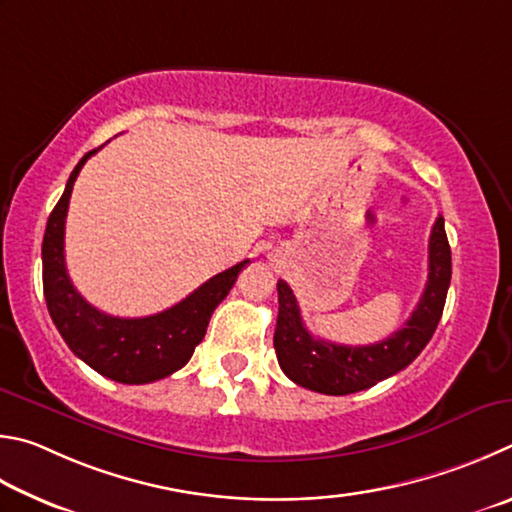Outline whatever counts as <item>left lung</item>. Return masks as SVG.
<instances>
[{"mask_svg":"<svg viewBox=\"0 0 512 512\" xmlns=\"http://www.w3.org/2000/svg\"><path fill=\"white\" fill-rule=\"evenodd\" d=\"M452 281V251L445 236V220L438 215L429 236V274L425 292L407 324L398 333L369 346H344L317 339L303 326L299 303L285 281L279 288L274 348L283 373L299 387L348 396L391 378L423 353L441 321L447 288Z\"/></svg>","mask_w":512,"mask_h":512,"instance_id":"left-lung-1","label":"left lung"}]
</instances>
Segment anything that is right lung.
I'll return each instance as SVG.
<instances>
[{"label": "right lung", "mask_w": 512, "mask_h": 512, "mask_svg": "<svg viewBox=\"0 0 512 512\" xmlns=\"http://www.w3.org/2000/svg\"><path fill=\"white\" fill-rule=\"evenodd\" d=\"M94 152H87L71 170L65 193L49 215L42 240L44 299L71 353L114 382L148 384L168 378L191 360L195 346L204 339L213 310L227 297L249 258L215 274L186 299L157 315L123 319L89 306L67 274L65 220L71 188Z\"/></svg>", "instance_id": "right-lung-1"}]
</instances>
